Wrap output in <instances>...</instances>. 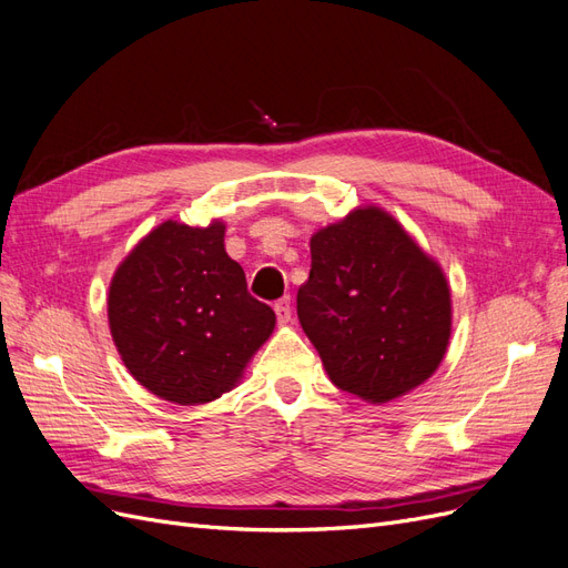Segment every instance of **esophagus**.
I'll return each instance as SVG.
<instances>
[{
  "label": "esophagus",
  "instance_id": "obj_1",
  "mask_svg": "<svg viewBox=\"0 0 568 568\" xmlns=\"http://www.w3.org/2000/svg\"><path fill=\"white\" fill-rule=\"evenodd\" d=\"M274 313H277L280 324H288L291 322V298L284 296V298L274 303Z\"/></svg>",
  "mask_w": 568,
  "mask_h": 568
}]
</instances>
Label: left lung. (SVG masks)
Here are the masks:
<instances>
[{"label":"left lung","instance_id":"8db88e82","mask_svg":"<svg viewBox=\"0 0 568 568\" xmlns=\"http://www.w3.org/2000/svg\"><path fill=\"white\" fill-rule=\"evenodd\" d=\"M298 320L329 379L372 405L415 390L453 332L445 272L379 205H359L311 239Z\"/></svg>","mask_w":568,"mask_h":568}]
</instances>
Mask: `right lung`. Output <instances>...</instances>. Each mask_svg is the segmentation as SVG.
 <instances>
[{"label":"right lung","instance_id":"1","mask_svg":"<svg viewBox=\"0 0 568 568\" xmlns=\"http://www.w3.org/2000/svg\"><path fill=\"white\" fill-rule=\"evenodd\" d=\"M274 322L227 255L222 220L205 227L161 222L125 255L109 286V326L128 372L178 405H203L232 390Z\"/></svg>","mask_w":568,"mask_h":568}]
</instances>
